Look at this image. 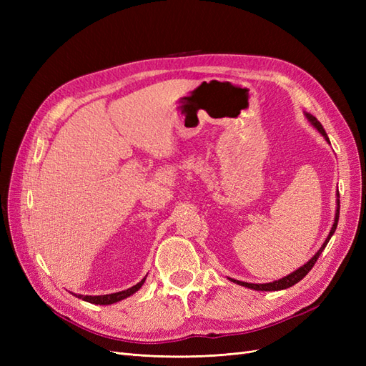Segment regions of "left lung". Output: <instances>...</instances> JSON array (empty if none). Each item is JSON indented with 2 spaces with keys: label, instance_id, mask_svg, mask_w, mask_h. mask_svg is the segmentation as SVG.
Here are the masks:
<instances>
[{
  "label": "left lung",
  "instance_id": "left-lung-1",
  "mask_svg": "<svg viewBox=\"0 0 366 366\" xmlns=\"http://www.w3.org/2000/svg\"><path fill=\"white\" fill-rule=\"evenodd\" d=\"M307 117H308V120L312 122V124L319 129V132L320 134H322L327 140H328V136H327V132H325V129H324V127L320 125V122L316 119V117H313L312 114H307ZM330 142V140H328ZM339 209H340V202H339V194H337V212H336V218H335V224H333V227H331V232H330V235L327 237V239H325V242L322 244V247H320L319 250H317V253L315 254V257L310 259L305 265H302V267H299L297 270H295L293 273H290L289 276H285V278H282V280H280V281H273V282H269V284H249V282H242V281H237V280H232L234 282H237V284H239V285H244V287H249V289H253V290H261V292H274V290H284V289H289V287H292V285H295V284H297L299 281H301L304 276L313 269V265L316 264V261H317V258L320 257V253L324 252V249L327 247V244H328V241H330V238L333 237V234H335V230H336V227H337V221H339Z\"/></svg>",
  "mask_w": 366,
  "mask_h": 366
}]
</instances>
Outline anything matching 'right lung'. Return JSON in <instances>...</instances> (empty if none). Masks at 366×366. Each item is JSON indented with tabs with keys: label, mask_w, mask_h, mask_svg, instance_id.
I'll return each mask as SVG.
<instances>
[{
	"label": "right lung",
	"mask_w": 366,
	"mask_h": 366,
	"mask_svg": "<svg viewBox=\"0 0 366 366\" xmlns=\"http://www.w3.org/2000/svg\"><path fill=\"white\" fill-rule=\"evenodd\" d=\"M147 278H143L139 284H136L134 287H131V289L128 290H124V292H117V293H112V295H102V296H82L79 295L77 297L84 299V301L86 302H92V304H99V305H108V304H114V302H119L122 301V299H125L128 296H131L132 293H136L140 287L143 285V282H145Z\"/></svg>",
	"instance_id": "1"
}]
</instances>
